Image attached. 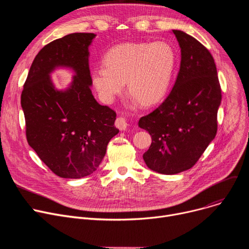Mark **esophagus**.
<instances>
[{"label": "esophagus", "mask_w": 249, "mask_h": 249, "mask_svg": "<svg viewBox=\"0 0 249 249\" xmlns=\"http://www.w3.org/2000/svg\"><path fill=\"white\" fill-rule=\"evenodd\" d=\"M115 124L116 127H118L120 130H126V128L128 127V123L124 117H118L115 121Z\"/></svg>", "instance_id": "34e87169"}]
</instances>
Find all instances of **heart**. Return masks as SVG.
<instances>
[{
    "label": "heart",
    "mask_w": 249,
    "mask_h": 249,
    "mask_svg": "<svg viewBox=\"0 0 249 249\" xmlns=\"http://www.w3.org/2000/svg\"><path fill=\"white\" fill-rule=\"evenodd\" d=\"M105 68L91 71V83L103 102L110 104L127 89L144 106L165 94L175 68V52L164 42L124 43L104 56Z\"/></svg>",
    "instance_id": "obj_1"
}]
</instances>
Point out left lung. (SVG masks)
I'll return each mask as SVG.
<instances>
[{
	"instance_id": "1",
	"label": "left lung",
	"mask_w": 249,
	"mask_h": 249,
	"mask_svg": "<svg viewBox=\"0 0 249 249\" xmlns=\"http://www.w3.org/2000/svg\"><path fill=\"white\" fill-rule=\"evenodd\" d=\"M181 52L180 68L171 93L139 127L151 136L143 154L146 165L162 175H176L199 160L218 128L222 93L212 54L193 36L173 30Z\"/></svg>"
}]
</instances>
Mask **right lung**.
Segmentation results:
<instances>
[{
    "instance_id": "add662e5",
    "label": "right lung",
    "mask_w": 249,
    "mask_h": 249,
    "mask_svg": "<svg viewBox=\"0 0 249 249\" xmlns=\"http://www.w3.org/2000/svg\"><path fill=\"white\" fill-rule=\"evenodd\" d=\"M94 33H71L46 44L34 58L21 94L26 138L56 176L81 178L102 162L109 141L119 133L116 112L91 94L89 50ZM67 66L77 74L71 88L54 89L49 73Z\"/></svg>"
}]
</instances>
